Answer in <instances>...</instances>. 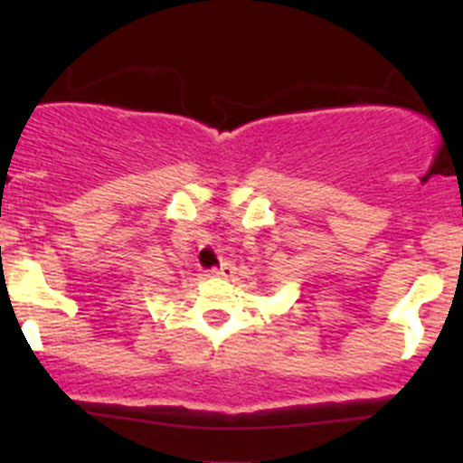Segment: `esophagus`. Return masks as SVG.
Returning a JSON list of instances; mask_svg holds the SVG:
<instances>
[{
  "label": "esophagus",
  "instance_id": "obj_1",
  "mask_svg": "<svg viewBox=\"0 0 463 463\" xmlns=\"http://www.w3.org/2000/svg\"><path fill=\"white\" fill-rule=\"evenodd\" d=\"M232 273H235V266H232L231 261H222L219 266L210 269V275H213V278H232Z\"/></svg>",
  "mask_w": 463,
  "mask_h": 463
}]
</instances>
